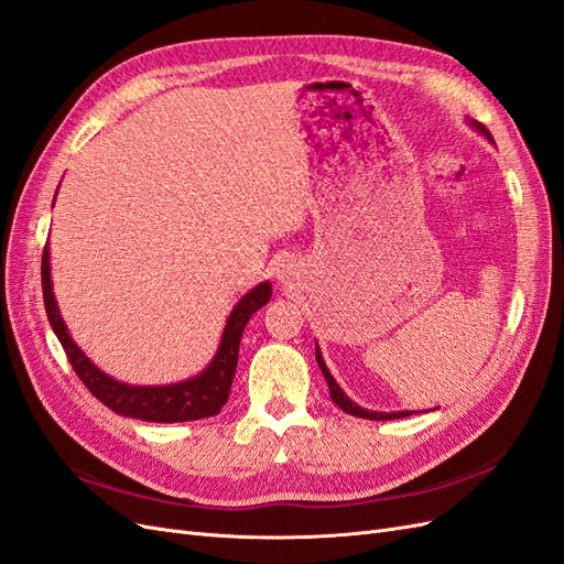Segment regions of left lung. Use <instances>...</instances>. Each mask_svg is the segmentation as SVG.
Segmentation results:
<instances>
[{
    "label": "left lung",
    "mask_w": 564,
    "mask_h": 564,
    "mask_svg": "<svg viewBox=\"0 0 564 564\" xmlns=\"http://www.w3.org/2000/svg\"><path fill=\"white\" fill-rule=\"evenodd\" d=\"M477 131L480 133H485L487 139L494 143V139H491V133L482 127V124H477V122H470ZM315 360H317V365H319V369H322V373H324V381H327V386H329V395H332V400H334V404H338L340 409H344L346 414H350V416H360V419H371V421H390V419H404V416H412V412H369V409H362L360 404H355L344 390H340V386L334 381V377H332V371L327 369V365H324V360H322V352H319V348H315Z\"/></svg>",
    "instance_id": "left-lung-1"
}]
</instances>
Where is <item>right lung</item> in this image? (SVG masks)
<instances>
[{
    "label": "right lung",
    "instance_id": "obj_1",
    "mask_svg": "<svg viewBox=\"0 0 564 564\" xmlns=\"http://www.w3.org/2000/svg\"><path fill=\"white\" fill-rule=\"evenodd\" d=\"M42 292H44V308L51 329L58 336L61 346L70 360L79 381L89 388L96 400L104 402L112 412L152 421V423H178V421H197L216 416L224 404L228 402L232 377L237 369V355H240V338L247 327L249 317L263 308L270 301V282H261L245 294L232 308L220 346L214 355V360L195 379H187L172 386H129L115 381L108 373L100 371L87 355L79 350L67 332L65 322L58 313L54 286H51V265H48V245L42 253Z\"/></svg>",
    "mask_w": 564,
    "mask_h": 564
}]
</instances>
